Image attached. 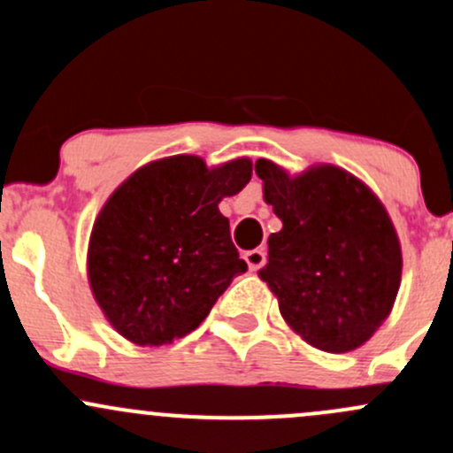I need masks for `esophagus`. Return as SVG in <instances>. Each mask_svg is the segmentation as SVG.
Here are the masks:
<instances>
[{"instance_id":"34e87169","label":"esophagus","mask_w":453,"mask_h":453,"mask_svg":"<svg viewBox=\"0 0 453 453\" xmlns=\"http://www.w3.org/2000/svg\"><path fill=\"white\" fill-rule=\"evenodd\" d=\"M265 259H267V257H265L264 248H255V250L244 252V261H246L248 270H250V272L261 270V267L265 265Z\"/></svg>"}]
</instances>
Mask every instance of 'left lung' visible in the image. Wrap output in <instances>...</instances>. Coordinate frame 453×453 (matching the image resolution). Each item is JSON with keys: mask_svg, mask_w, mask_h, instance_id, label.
<instances>
[{"mask_svg": "<svg viewBox=\"0 0 453 453\" xmlns=\"http://www.w3.org/2000/svg\"><path fill=\"white\" fill-rule=\"evenodd\" d=\"M264 201L283 222L267 237L259 279L291 333L330 354L352 352L391 315L402 283V246L382 201L333 164L289 174L257 159Z\"/></svg>", "mask_w": 453, "mask_h": 453, "instance_id": "1", "label": "left lung"}]
</instances>
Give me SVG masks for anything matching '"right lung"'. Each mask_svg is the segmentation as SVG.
I'll return each mask as SVG.
<instances>
[{"instance_id":"add662e5","label":"right lung","mask_w":453,"mask_h":453,"mask_svg":"<svg viewBox=\"0 0 453 453\" xmlns=\"http://www.w3.org/2000/svg\"><path fill=\"white\" fill-rule=\"evenodd\" d=\"M250 177L248 157L207 166L198 155H170L110 194L92 225L86 272L120 337L149 348L186 337L244 274L218 205Z\"/></svg>"}]
</instances>
